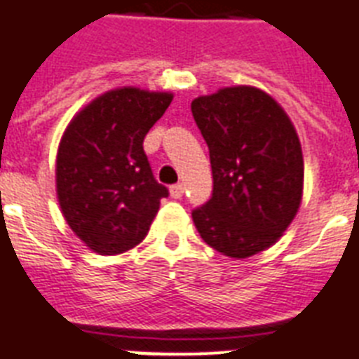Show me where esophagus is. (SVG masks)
Instances as JSON below:
<instances>
[{"instance_id":"34e87169","label":"esophagus","mask_w":359,"mask_h":359,"mask_svg":"<svg viewBox=\"0 0 359 359\" xmlns=\"http://www.w3.org/2000/svg\"><path fill=\"white\" fill-rule=\"evenodd\" d=\"M169 194H171V197H173V199H180V197H182V194H184V186L173 184L171 188H169Z\"/></svg>"}]
</instances>
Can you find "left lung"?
I'll return each mask as SVG.
<instances>
[{"label":"left lung","instance_id":"8db88e82","mask_svg":"<svg viewBox=\"0 0 359 359\" xmlns=\"http://www.w3.org/2000/svg\"><path fill=\"white\" fill-rule=\"evenodd\" d=\"M207 141L212 197L191 212L201 238L231 259L278 242L304 196V154L296 128L266 91L233 86L191 100Z\"/></svg>","mask_w":359,"mask_h":359}]
</instances>
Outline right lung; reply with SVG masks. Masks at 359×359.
<instances>
[{"label": "right lung", "mask_w": 359, "mask_h": 359, "mask_svg": "<svg viewBox=\"0 0 359 359\" xmlns=\"http://www.w3.org/2000/svg\"><path fill=\"white\" fill-rule=\"evenodd\" d=\"M173 93L117 87L72 117L59 141L55 191L74 235L98 255H119L145 238L160 199L143 140Z\"/></svg>", "instance_id": "1"}]
</instances>
